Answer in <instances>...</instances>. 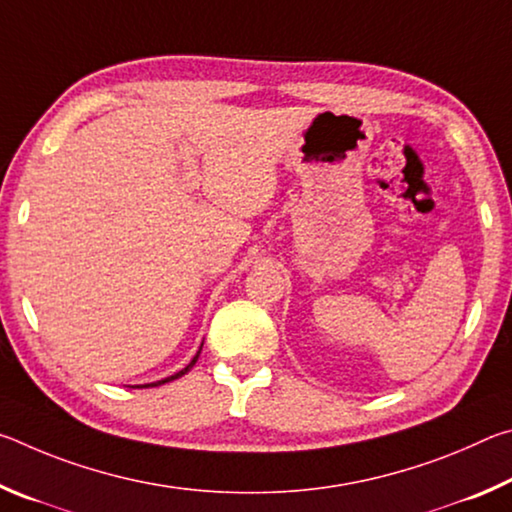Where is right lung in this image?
I'll use <instances>...</instances> for the list:
<instances>
[{"label": "right lung", "mask_w": 512, "mask_h": 512, "mask_svg": "<svg viewBox=\"0 0 512 512\" xmlns=\"http://www.w3.org/2000/svg\"><path fill=\"white\" fill-rule=\"evenodd\" d=\"M201 348H203V345H201ZM198 354H201V350H198V352H196V357H194L192 361H189V363H187V366H185L183 370H178V372H176V375H171V377H164V379H160V381H153V384H144V386H137V388H151V386H160V384H167V381H173V379L183 377V375H185V372H189V370H192V368H194V363L198 361Z\"/></svg>", "instance_id": "1"}]
</instances>
